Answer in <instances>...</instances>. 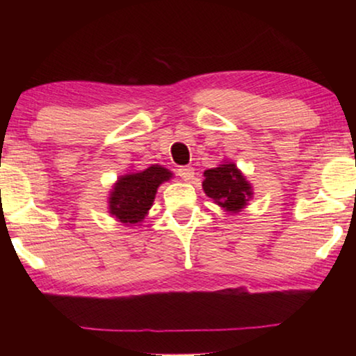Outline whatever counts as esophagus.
<instances>
[{"label": "esophagus", "mask_w": 356, "mask_h": 356, "mask_svg": "<svg viewBox=\"0 0 356 356\" xmlns=\"http://www.w3.org/2000/svg\"><path fill=\"white\" fill-rule=\"evenodd\" d=\"M177 174L180 179L185 180V182H190V180L195 177V170H193L191 166H180L177 170Z\"/></svg>", "instance_id": "1"}]
</instances>
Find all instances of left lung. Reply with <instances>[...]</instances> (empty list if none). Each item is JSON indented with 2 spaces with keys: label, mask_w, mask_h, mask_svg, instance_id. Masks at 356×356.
<instances>
[{
  "label": "left lung",
  "mask_w": 356,
  "mask_h": 356,
  "mask_svg": "<svg viewBox=\"0 0 356 356\" xmlns=\"http://www.w3.org/2000/svg\"><path fill=\"white\" fill-rule=\"evenodd\" d=\"M202 188L215 204L229 213L240 212L252 196L250 182L232 161H225L204 171Z\"/></svg>",
  "instance_id": "left-lung-1"
}]
</instances>
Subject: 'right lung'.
Returning a JSON list of instances; mask_svg holds the SVG:
<instances>
[{
    "mask_svg": "<svg viewBox=\"0 0 356 356\" xmlns=\"http://www.w3.org/2000/svg\"><path fill=\"white\" fill-rule=\"evenodd\" d=\"M171 177L172 172L159 165L149 166L144 171L124 174L113 185L108 197L110 213L124 225H140L152 207L156 188Z\"/></svg>",
    "mask_w": 356,
    "mask_h": 356,
    "instance_id": "1",
    "label": "right lung"
}]
</instances>
